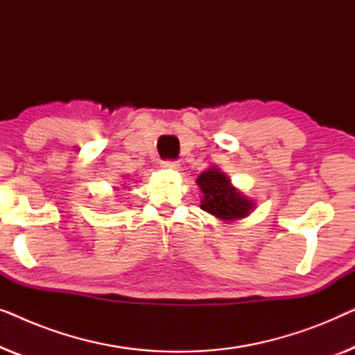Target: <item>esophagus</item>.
Wrapping results in <instances>:
<instances>
[{
	"mask_svg": "<svg viewBox=\"0 0 355 355\" xmlns=\"http://www.w3.org/2000/svg\"><path fill=\"white\" fill-rule=\"evenodd\" d=\"M162 168L166 169V171H178V169L181 168V164H179L178 162H163Z\"/></svg>",
	"mask_w": 355,
	"mask_h": 355,
	"instance_id": "34e87169",
	"label": "esophagus"
}]
</instances>
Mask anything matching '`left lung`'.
<instances>
[{"label":"left lung","instance_id":"obj_1","mask_svg":"<svg viewBox=\"0 0 355 355\" xmlns=\"http://www.w3.org/2000/svg\"><path fill=\"white\" fill-rule=\"evenodd\" d=\"M196 182L202 191L200 208L218 220L239 221L255 210V202L232 186L231 179L218 166L198 174Z\"/></svg>","mask_w":355,"mask_h":355}]
</instances>
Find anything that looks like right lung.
<instances>
[{"label": "right lung", "mask_w": 355, "mask_h": 355, "mask_svg": "<svg viewBox=\"0 0 355 355\" xmlns=\"http://www.w3.org/2000/svg\"><path fill=\"white\" fill-rule=\"evenodd\" d=\"M114 189V191H118V187H113Z\"/></svg>", "instance_id": "1"}]
</instances>
